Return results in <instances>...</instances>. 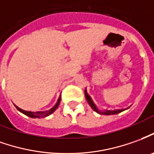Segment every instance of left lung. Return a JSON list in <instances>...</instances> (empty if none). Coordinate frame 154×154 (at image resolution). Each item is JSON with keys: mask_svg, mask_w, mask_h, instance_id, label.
<instances>
[{"mask_svg": "<svg viewBox=\"0 0 154 154\" xmlns=\"http://www.w3.org/2000/svg\"><path fill=\"white\" fill-rule=\"evenodd\" d=\"M85 97H86V99H87V101H88V103H89V105L91 106V107H92V109L95 111V112H97V113H99V114H103V115L118 114V113H119V112H122V111L125 110V109H120V110H113V111L107 110V111H105V112H100V111L97 110V108L96 107V106L94 105V103H93V102H92V99H91V97L88 96V94L87 93L86 91H85Z\"/></svg>", "mask_w": 154, "mask_h": 154, "instance_id": "left-lung-1", "label": "left lung"}]
</instances>
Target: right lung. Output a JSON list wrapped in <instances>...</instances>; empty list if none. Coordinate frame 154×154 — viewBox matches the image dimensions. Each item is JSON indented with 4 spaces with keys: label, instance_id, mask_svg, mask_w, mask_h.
Segmentation results:
<instances>
[{
    "label": "right lung",
    "instance_id": "1",
    "mask_svg": "<svg viewBox=\"0 0 154 154\" xmlns=\"http://www.w3.org/2000/svg\"><path fill=\"white\" fill-rule=\"evenodd\" d=\"M60 101H61V98H59L58 101H57V104L55 105L54 107H52L51 109L48 111H45V112H27V111H24L21 109L20 107H17L16 105H15V107H17V109L18 111H20L21 112H22L23 114L26 115V116H28L30 118H40L41 116H44V117H46V116H48V115L51 114L53 112H54L57 107H58L59 104H60Z\"/></svg>",
    "mask_w": 154,
    "mask_h": 154
}]
</instances>
